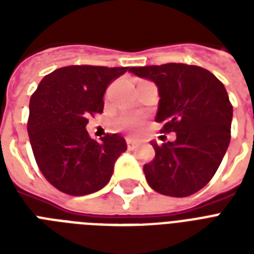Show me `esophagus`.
I'll use <instances>...</instances> for the list:
<instances>
[{
    "label": "esophagus",
    "mask_w": 254,
    "mask_h": 254,
    "mask_svg": "<svg viewBox=\"0 0 254 254\" xmlns=\"http://www.w3.org/2000/svg\"><path fill=\"white\" fill-rule=\"evenodd\" d=\"M127 147L130 149V150H133L134 147H137L141 143V141L139 139H134V138H127Z\"/></svg>",
    "instance_id": "34e87169"
}]
</instances>
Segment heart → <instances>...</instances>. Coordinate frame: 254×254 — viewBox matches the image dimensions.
<instances>
[{"mask_svg":"<svg viewBox=\"0 0 254 254\" xmlns=\"http://www.w3.org/2000/svg\"><path fill=\"white\" fill-rule=\"evenodd\" d=\"M141 119L139 117H127L123 120V125L129 130H138L141 127Z\"/></svg>","mask_w":254,"mask_h":254,"instance_id":"heart-1","label":"heart"}]
</instances>
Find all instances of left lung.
<instances>
[{
  "label": "left lung",
  "mask_w": 254,
  "mask_h": 254,
  "mask_svg": "<svg viewBox=\"0 0 254 254\" xmlns=\"http://www.w3.org/2000/svg\"><path fill=\"white\" fill-rule=\"evenodd\" d=\"M131 73L158 88L155 116L163 131L177 139L158 146L155 157L143 166L151 189L174 197L190 196L215 175L231 141L233 108L219 79L197 65L169 63L131 67Z\"/></svg>",
  "instance_id": "1"
}]
</instances>
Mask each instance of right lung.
Segmentation results:
<instances>
[{"mask_svg": "<svg viewBox=\"0 0 254 254\" xmlns=\"http://www.w3.org/2000/svg\"><path fill=\"white\" fill-rule=\"evenodd\" d=\"M129 67L68 65L46 75L30 99L27 131L38 167L59 191L81 196L111 181L115 163L127 150L120 134L100 142L85 129L101 113L108 84Z\"/></svg>", "mask_w": 254, "mask_h": 254, "instance_id": "1", "label": "right lung"}]
</instances>
